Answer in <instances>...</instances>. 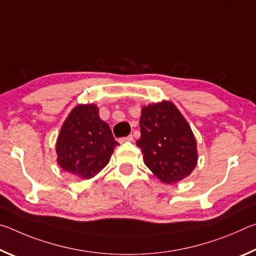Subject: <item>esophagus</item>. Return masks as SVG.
<instances>
[{"instance_id": "obj_1", "label": "esophagus", "mask_w": 256, "mask_h": 256, "mask_svg": "<svg viewBox=\"0 0 256 256\" xmlns=\"http://www.w3.org/2000/svg\"><path fill=\"white\" fill-rule=\"evenodd\" d=\"M132 141H133V136H126V138H120V144H124V142H132Z\"/></svg>"}]
</instances>
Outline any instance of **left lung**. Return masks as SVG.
Instances as JSON below:
<instances>
[{
  "label": "left lung",
  "instance_id": "8db88e82",
  "mask_svg": "<svg viewBox=\"0 0 256 256\" xmlns=\"http://www.w3.org/2000/svg\"><path fill=\"white\" fill-rule=\"evenodd\" d=\"M136 146L146 166L164 184L178 183L198 164V149L188 120L174 104L162 100L141 110Z\"/></svg>",
  "mask_w": 256,
  "mask_h": 256
}]
</instances>
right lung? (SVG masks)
<instances>
[{
	"label": "right lung",
	"mask_w": 256,
	"mask_h": 256,
	"mask_svg": "<svg viewBox=\"0 0 256 256\" xmlns=\"http://www.w3.org/2000/svg\"><path fill=\"white\" fill-rule=\"evenodd\" d=\"M118 146L94 104H81L68 115L56 140L58 166L81 180L96 176Z\"/></svg>",
	"instance_id": "obj_1"
}]
</instances>
